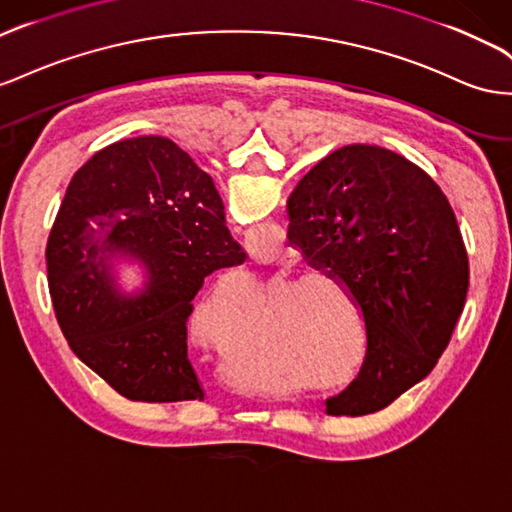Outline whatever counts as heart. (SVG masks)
<instances>
[{"mask_svg":"<svg viewBox=\"0 0 512 512\" xmlns=\"http://www.w3.org/2000/svg\"><path fill=\"white\" fill-rule=\"evenodd\" d=\"M228 293H230V286L217 284L211 297L206 299V303L198 310V316H196L198 331L204 338H209L213 342V349L219 355L230 353L234 334H237V329L243 325V314L232 312L228 306ZM239 355L247 359V364H252L254 368H262L269 364L267 359L258 353V349L250 347V344L245 342L239 349Z\"/></svg>","mask_w":512,"mask_h":512,"instance_id":"heart-1","label":"heart"}]
</instances>
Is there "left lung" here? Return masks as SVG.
I'll use <instances>...</instances> for the list:
<instances>
[{"instance_id":"obj_1","label":"left lung","mask_w":512,"mask_h":512,"mask_svg":"<svg viewBox=\"0 0 512 512\" xmlns=\"http://www.w3.org/2000/svg\"><path fill=\"white\" fill-rule=\"evenodd\" d=\"M288 217V241L364 314V364L347 390L327 398V413L388 407L435 368L465 308L469 260L450 202L416 163L351 144L301 178Z\"/></svg>"}]
</instances>
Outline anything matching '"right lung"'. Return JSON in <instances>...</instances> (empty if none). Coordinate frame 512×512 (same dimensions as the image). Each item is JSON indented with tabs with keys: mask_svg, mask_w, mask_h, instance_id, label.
Here are the masks:
<instances>
[{
	"mask_svg": "<svg viewBox=\"0 0 512 512\" xmlns=\"http://www.w3.org/2000/svg\"><path fill=\"white\" fill-rule=\"evenodd\" d=\"M140 259L149 282L122 296L108 260ZM47 282L68 347L129 400H202L187 319L204 278L241 265L213 178L168 137L107 146L75 172L47 241Z\"/></svg>",
	"mask_w": 512,
	"mask_h": 512,
	"instance_id": "add662e5",
	"label": "right lung"
}]
</instances>
